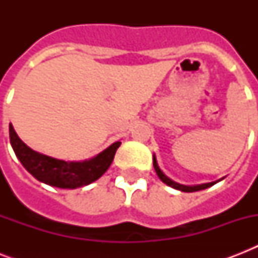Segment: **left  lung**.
<instances>
[{
    "instance_id": "8db88e82",
    "label": "left lung",
    "mask_w": 258,
    "mask_h": 258,
    "mask_svg": "<svg viewBox=\"0 0 258 258\" xmlns=\"http://www.w3.org/2000/svg\"><path fill=\"white\" fill-rule=\"evenodd\" d=\"M153 165H154V169L157 171V175L159 176V179L166 183L167 186L170 187L175 188V190H179V191H183V192H192V191H200V190H205V188L210 187L213 184H216L217 182H220V180H216V182H209V183H201V184H192V186H187V184H182V183H178L175 180H172L171 178L166 175L165 172L162 171L159 169V166H158V162H157V158H155V154L153 155Z\"/></svg>"
}]
</instances>
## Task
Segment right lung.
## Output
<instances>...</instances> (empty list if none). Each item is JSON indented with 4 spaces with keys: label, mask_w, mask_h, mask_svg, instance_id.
Listing matches in <instances>:
<instances>
[{
    "label": "right lung",
    "mask_w": 258,
    "mask_h": 258,
    "mask_svg": "<svg viewBox=\"0 0 258 258\" xmlns=\"http://www.w3.org/2000/svg\"><path fill=\"white\" fill-rule=\"evenodd\" d=\"M10 145L18 161L42 183L58 188H78L99 179L111 166L121 142H115L96 157L80 162H67L37 153L24 143L9 125Z\"/></svg>",
    "instance_id": "obj_1"
}]
</instances>
